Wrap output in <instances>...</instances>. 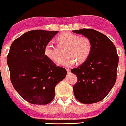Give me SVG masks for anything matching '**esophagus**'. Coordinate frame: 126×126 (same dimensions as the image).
I'll use <instances>...</instances> for the list:
<instances>
[{
    "mask_svg": "<svg viewBox=\"0 0 126 126\" xmlns=\"http://www.w3.org/2000/svg\"><path fill=\"white\" fill-rule=\"evenodd\" d=\"M67 72H70V69H68V68H67Z\"/></svg>",
    "mask_w": 126,
    "mask_h": 126,
    "instance_id": "1",
    "label": "esophagus"
}]
</instances>
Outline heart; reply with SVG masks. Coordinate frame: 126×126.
<instances>
[{
	"label": "heart",
	"mask_w": 126,
	"mask_h": 126,
	"mask_svg": "<svg viewBox=\"0 0 126 126\" xmlns=\"http://www.w3.org/2000/svg\"><path fill=\"white\" fill-rule=\"evenodd\" d=\"M59 47H67L65 56H67L59 61V65L70 67L76 63L85 62L91 53L92 44L89 37L79 36L70 32H66L57 37ZM44 54L48 59L58 61L60 59L58 47L51 42H48L44 47Z\"/></svg>",
	"instance_id": "1"
}]
</instances>
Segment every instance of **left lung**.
Returning <instances> with one entry per match:
<instances>
[{
  "instance_id": "8db88e82",
  "label": "left lung",
  "mask_w": 126,
  "mask_h": 126,
  "mask_svg": "<svg viewBox=\"0 0 126 126\" xmlns=\"http://www.w3.org/2000/svg\"><path fill=\"white\" fill-rule=\"evenodd\" d=\"M89 37L92 44L88 59L71 72L78 78L73 92L83 104L96 103L110 92L116 79L118 56L113 43L106 36L93 29L72 31Z\"/></svg>"
}]
</instances>
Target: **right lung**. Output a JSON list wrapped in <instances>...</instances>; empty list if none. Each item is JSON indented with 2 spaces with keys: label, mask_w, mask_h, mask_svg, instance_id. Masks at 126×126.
<instances>
[{
  "label": "right lung",
  "mask_w": 126,
  "mask_h": 126,
  "mask_svg": "<svg viewBox=\"0 0 126 126\" xmlns=\"http://www.w3.org/2000/svg\"><path fill=\"white\" fill-rule=\"evenodd\" d=\"M58 32L32 30L14 41L7 56L10 79L17 92L33 104L50 103L55 87L67 72L57 67L44 53V47Z\"/></svg>",
  "instance_id": "add662e5"
}]
</instances>
